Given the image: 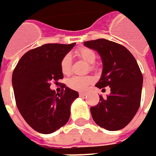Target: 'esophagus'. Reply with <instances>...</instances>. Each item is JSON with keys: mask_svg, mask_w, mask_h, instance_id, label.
Segmentation results:
<instances>
[{"mask_svg": "<svg viewBox=\"0 0 156 156\" xmlns=\"http://www.w3.org/2000/svg\"><path fill=\"white\" fill-rule=\"evenodd\" d=\"M86 94H86V93H84V92L79 93V96H80V97H84V96H85Z\"/></svg>", "mask_w": 156, "mask_h": 156, "instance_id": "1", "label": "esophagus"}]
</instances>
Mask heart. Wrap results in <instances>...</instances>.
<instances>
[{"label":"heart","mask_w":156,"mask_h":156,"mask_svg":"<svg viewBox=\"0 0 156 156\" xmlns=\"http://www.w3.org/2000/svg\"><path fill=\"white\" fill-rule=\"evenodd\" d=\"M76 54L78 58L87 63H90L89 68L91 70H94L96 69L95 65L94 64L95 59H96V54L95 52L90 48L87 47H79L76 51ZM71 57L69 54L64 55L63 58L61 61V69L62 72L64 75H69L71 73ZM94 82V78L91 76H84V77H72L67 81V85L69 88L76 90V91H84L87 88L89 85H91Z\"/></svg>","instance_id":"b5f03b06"}]
</instances>
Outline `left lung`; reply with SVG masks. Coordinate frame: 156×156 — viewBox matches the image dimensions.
Listing matches in <instances>:
<instances>
[{
    "label": "left lung",
    "mask_w": 156,
    "mask_h": 156,
    "mask_svg": "<svg viewBox=\"0 0 156 156\" xmlns=\"http://www.w3.org/2000/svg\"><path fill=\"white\" fill-rule=\"evenodd\" d=\"M84 44L97 51L103 61L102 77L95 87L111 88L106 98L100 95V102L90 108L93 120L107 130L121 129L140 106L143 75L139 66L131 52L115 42L96 39Z\"/></svg>",
    "instance_id": "1"
}]
</instances>
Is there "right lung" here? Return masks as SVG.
<instances>
[{"label": "right lung", "instance_id": "right-lung-1", "mask_svg": "<svg viewBox=\"0 0 156 156\" xmlns=\"http://www.w3.org/2000/svg\"><path fill=\"white\" fill-rule=\"evenodd\" d=\"M75 45L46 44L27 51L12 73L17 107L27 123L36 131L51 134L69 119L70 105L78 93L62 84L60 94L51 90V82L63 78L61 61Z\"/></svg>", "mask_w": 156, "mask_h": 156}]
</instances>
